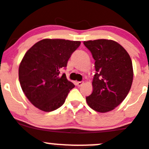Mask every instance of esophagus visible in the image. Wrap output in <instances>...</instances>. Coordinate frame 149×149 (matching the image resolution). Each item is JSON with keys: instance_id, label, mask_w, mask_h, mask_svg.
I'll return each instance as SVG.
<instances>
[{"instance_id": "obj_1", "label": "esophagus", "mask_w": 149, "mask_h": 149, "mask_svg": "<svg viewBox=\"0 0 149 149\" xmlns=\"http://www.w3.org/2000/svg\"><path fill=\"white\" fill-rule=\"evenodd\" d=\"M83 84H84V81H77V82H76V85H77L78 87H81Z\"/></svg>"}]
</instances>
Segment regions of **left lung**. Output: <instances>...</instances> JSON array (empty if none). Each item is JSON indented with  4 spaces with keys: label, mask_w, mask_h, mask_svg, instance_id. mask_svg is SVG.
I'll return each mask as SVG.
<instances>
[{
    "label": "left lung",
    "mask_w": 149,
    "mask_h": 149,
    "mask_svg": "<svg viewBox=\"0 0 149 149\" xmlns=\"http://www.w3.org/2000/svg\"><path fill=\"white\" fill-rule=\"evenodd\" d=\"M95 60L93 92L86 97L94 111L105 113L117 107L126 97L133 81L130 56L117 42L98 39L84 41Z\"/></svg>",
    "instance_id": "8db88e82"
}]
</instances>
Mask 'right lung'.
Masks as SVG:
<instances>
[{
    "instance_id": "right-lung-1",
    "label": "right lung",
    "mask_w": 149,
    "mask_h": 149,
    "mask_svg": "<svg viewBox=\"0 0 149 149\" xmlns=\"http://www.w3.org/2000/svg\"><path fill=\"white\" fill-rule=\"evenodd\" d=\"M80 41L43 39L24 55L19 66L21 87L30 102L41 111L49 112L61 107L70 91L75 87L68 81L65 69Z\"/></svg>"
}]
</instances>
